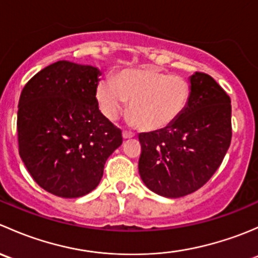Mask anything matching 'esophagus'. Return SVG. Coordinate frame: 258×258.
Returning a JSON list of instances; mask_svg holds the SVG:
<instances>
[{"instance_id": "1", "label": "esophagus", "mask_w": 258, "mask_h": 258, "mask_svg": "<svg viewBox=\"0 0 258 258\" xmlns=\"http://www.w3.org/2000/svg\"><path fill=\"white\" fill-rule=\"evenodd\" d=\"M122 136H123V139H132V137H135V134L131 131H123Z\"/></svg>"}]
</instances>
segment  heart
Masks as SVG:
<instances>
[{"label": "heart", "mask_w": 258, "mask_h": 258, "mask_svg": "<svg viewBox=\"0 0 258 258\" xmlns=\"http://www.w3.org/2000/svg\"><path fill=\"white\" fill-rule=\"evenodd\" d=\"M191 92V85L184 77L148 66L122 71L114 80H101L96 98L108 119H116L131 102L130 123L158 131L172 126L183 114Z\"/></svg>", "instance_id": "obj_1"}]
</instances>
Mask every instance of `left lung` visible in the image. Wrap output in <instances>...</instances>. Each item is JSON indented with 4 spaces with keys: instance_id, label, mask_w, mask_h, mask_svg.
<instances>
[{
    "instance_id": "8db88e82",
    "label": "left lung",
    "mask_w": 258,
    "mask_h": 258,
    "mask_svg": "<svg viewBox=\"0 0 258 258\" xmlns=\"http://www.w3.org/2000/svg\"><path fill=\"white\" fill-rule=\"evenodd\" d=\"M191 100L167 128L139 135V172L148 188L178 199L201 188L217 171L232 137L231 100L212 77H189Z\"/></svg>"
}]
</instances>
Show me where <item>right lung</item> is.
Returning a JSON list of instances; mask_svg holds the SVG:
<instances>
[{
	"mask_svg": "<svg viewBox=\"0 0 258 258\" xmlns=\"http://www.w3.org/2000/svg\"><path fill=\"white\" fill-rule=\"evenodd\" d=\"M97 67L58 61L36 74L18 102V151L38 186L76 199L100 183L122 132L98 110Z\"/></svg>",
	"mask_w": 258,
	"mask_h": 258,
	"instance_id": "obj_1",
	"label": "right lung"
}]
</instances>
